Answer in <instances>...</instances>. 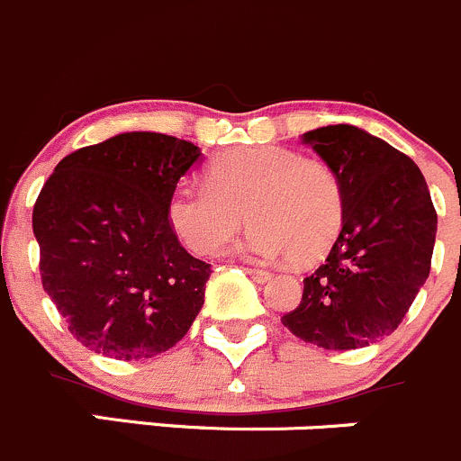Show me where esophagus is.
I'll use <instances>...</instances> for the list:
<instances>
[{"label": "esophagus", "instance_id": "esophagus-1", "mask_svg": "<svg viewBox=\"0 0 461 461\" xmlns=\"http://www.w3.org/2000/svg\"><path fill=\"white\" fill-rule=\"evenodd\" d=\"M246 273H249L250 280L258 282V285H264V282L271 280V273L262 271V268H246Z\"/></svg>", "mask_w": 461, "mask_h": 461}]
</instances>
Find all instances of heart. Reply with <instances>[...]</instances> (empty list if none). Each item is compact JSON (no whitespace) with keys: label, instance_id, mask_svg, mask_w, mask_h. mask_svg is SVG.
<instances>
[{"label":"heart","instance_id":"b5f03b06","mask_svg":"<svg viewBox=\"0 0 461 461\" xmlns=\"http://www.w3.org/2000/svg\"><path fill=\"white\" fill-rule=\"evenodd\" d=\"M208 184L181 179L167 197V221L181 244L212 255L250 221L237 253L253 262L322 258L345 220V185L325 161L277 145L224 152L208 166Z\"/></svg>","mask_w":461,"mask_h":461}]
</instances>
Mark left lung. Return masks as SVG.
Returning <instances> with one entry per match:
<instances>
[{
  "label": "left lung",
  "instance_id": "8db88e82",
  "mask_svg": "<svg viewBox=\"0 0 461 461\" xmlns=\"http://www.w3.org/2000/svg\"><path fill=\"white\" fill-rule=\"evenodd\" d=\"M303 143L339 172L345 220L282 325L318 348H367L401 325L430 273L435 206L417 163L361 127H318Z\"/></svg>",
  "mask_w": 461,
  "mask_h": 461
}]
</instances>
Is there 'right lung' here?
<instances>
[{
	"label": "right lung",
	"instance_id": "obj_1",
	"mask_svg": "<svg viewBox=\"0 0 461 461\" xmlns=\"http://www.w3.org/2000/svg\"><path fill=\"white\" fill-rule=\"evenodd\" d=\"M202 158L188 140L125 131L62 158L33 208L42 286L91 352L116 361L175 348L203 307L211 264L167 221V197Z\"/></svg>",
	"mask_w": 461,
	"mask_h": 461
}]
</instances>
